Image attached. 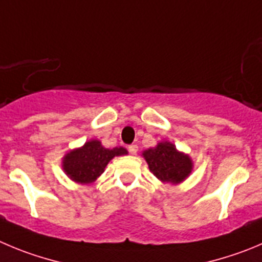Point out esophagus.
Listing matches in <instances>:
<instances>
[{
	"mask_svg": "<svg viewBox=\"0 0 262 262\" xmlns=\"http://www.w3.org/2000/svg\"><path fill=\"white\" fill-rule=\"evenodd\" d=\"M128 150H129V152L132 154V155H136L137 151H138V146H137V145H130L128 147Z\"/></svg>",
	"mask_w": 262,
	"mask_h": 262,
	"instance_id": "1",
	"label": "esophagus"
}]
</instances>
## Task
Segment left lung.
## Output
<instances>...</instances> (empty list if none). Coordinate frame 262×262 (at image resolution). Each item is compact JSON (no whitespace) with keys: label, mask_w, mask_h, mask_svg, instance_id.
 <instances>
[{"label":"left lung","mask_w":262,"mask_h":262,"mask_svg":"<svg viewBox=\"0 0 262 262\" xmlns=\"http://www.w3.org/2000/svg\"><path fill=\"white\" fill-rule=\"evenodd\" d=\"M151 173L161 182L177 185L186 180L192 170V160L186 154L180 152L168 141L159 142L154 148L142 152Z\"/></svg>","instance_id":"left-lung-1"}]
</instances>
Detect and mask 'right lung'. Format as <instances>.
I'll return each mask as SVG.
<instances>
[{"label":"right lung","mask_w":262,"mask_h":262,"mask_svg":"<svg viewBox=\"0 0 262 262\" xmlns=\"http://www.w3.org/2000/svg\"><path fill=\"white\" fill-rule=\"evenodd\" d=\"M128 151L124 147H115L112 150L102 146L98 139L85 142L80 148L70 151L62 161L63 170L72 181L82 185L93 183L115 156L126 155Z\"/></svg>","instance_id":"1"}]
</instances>
